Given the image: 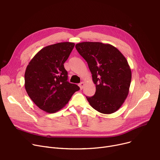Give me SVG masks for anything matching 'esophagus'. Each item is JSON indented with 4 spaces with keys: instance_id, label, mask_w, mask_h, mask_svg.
Segmentation results:
<instances>
[{
    "instance_id": "esophagus-1",
    "label": "esophagus",
    "mask_w": 160,
    "mask_h": 160,
    "mask_svg": "<svg viewBox=\"0 0 160 160\" xmlns=\"http://www.w3.org/2000/svg\"><path fill=\"white\" fill-rule=\"evenodd\" d=\"M84 82H81L80 83H79V87H80V89H82L83 88V87H84Z\"/></svg>"
}]
</instances>
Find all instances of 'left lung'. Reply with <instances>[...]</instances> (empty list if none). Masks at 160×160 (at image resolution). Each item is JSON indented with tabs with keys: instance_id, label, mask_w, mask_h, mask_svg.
Returning a JSON list of instances; mask_svg holds the SVG:
<instances>
[{
	"instance_id": "1",
	"label": "left lung",
	"mask_w": 160,
	"mask_h": 160,
	"mask_svg": "<svg viewBox=\"0 0 160 160\" xmlns=\"http://www.w3.org/2000/svg\"><path fill=\"white\" fill-rule=\"evenodd\" d=\"M76 49L86 60L96 92L86 97L91 107L103 114L118 111L128 96L131 69L125 57L114 46L102 42H83Z\"/></svg>"
}]
</instances>
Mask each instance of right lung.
<instances>
[{
	"mask_svg": "<svg viewBox=\"0 0 160 160\" xmlns=\"http://www.w3.org/2000/svg\"><path fill=\"white\" fill-rule=\"evenodd\" d=\"M74 46V43L69 42L48 46L37 53L26 68V91L45 112L58 111L80 89L77 85L67 81L68 72L63 66Z\"/></svg>",
	"mask_w": 160,
	"mask_h": 160,
	"instance_id": "obj_1",
	"label": "right lung"
}]
</instances>
